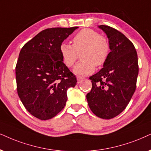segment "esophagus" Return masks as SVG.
I'll return each instance as SVG.
<instances>
[{
	"mask_svg": "<svg viewBox=\"0 0 151 151\" xmlns=\"http://www.w3.org/2000/svg\"><path fill=\"white\" fill-rule=\"evenodd\" d=\"M77 83H80L82 81H83V78H81L80 77H77Z\"/></svg>",
	"mask_w": 151,
	"mask_h": 151,
	"instance_id": "obj_1",
	"label": "esophagus"
}]
</instances>
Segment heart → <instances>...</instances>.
<instances>
[{"instance_id":"1","label":"heart","mask_w":151,"mask_h":151,"mask_svg":"<svg viewBox=\"0 0 151 151\" xmlns=\"http://www.w3.org/2000/svg\"><path fill=\"white\" fill-rule=\"evenodd\" d=\"M109 53L108 40L91 28H85L76 34L72 45L62 43L60 46L62 61L68 68H72L81 54L82 60L74 69V73L79 76L89 75L94 72L95 66H102Z\"/></svg>"}]
</instances>
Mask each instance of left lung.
<instances>
[{
	"label": "left lung",
	"instance_id": "8db88e82",
	"mask_svg": "<svg viewBox=\"0 0 151 151\" xmlns=\"http://www.w3.org/2000/svg\"><path fill=\"white\" fill-rule=\"evenodd\" d=\"M98 28L107 36L111 51L102 69L90 77L92 89L86 99L95 115L111 119L126 108L134 94L138 58L134 45L123 33L105 25Z\"/></svg>",
	"mask_w": 151,
	"mask_h": 151
}]
</instances>
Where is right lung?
Returning <instances> with one entry per match:
<instances>
[{
    "label": "right lung",
    "mask_w": 151,
    "mask_h": 151,
    "mask_svg": "<svg viewBox=\"0 0 151 151\" xmlns=\"http://www.w3.org/2000/svg\"><path fill=\"white\" fill-rule=\"evenodd\" d=\"M77 28H47L20 51L15 69L17 93L25 108L37 118L56 116L65 106L68 89L77 83L60 53V45Z\"/></svg>",
    "instance_id": "obj_1"
}]
</instances>
